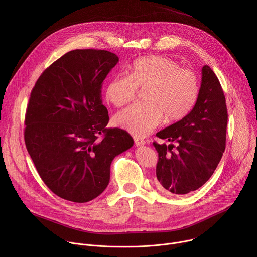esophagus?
<instances>
[{
	"label": "esophagus",
	"instance_id": "1",
	"mask_svg": "<svg viewBox=\"0 0 257 257\" xmlns=\"http://www.w3.org/2000/svg\"><path fill=\"white\" fill-rule=\"evenodd\" d=\"M134 142H135V144H136L137 146L143 145V144L145 143L144 139H142V138H140V137H137V136H135V137H134Z\"/></svg>",
	"mask_w": 257,
	"mask_h": 257
}]
</instances>
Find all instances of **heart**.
Masks as SVG:
<instances>
[{
  "instance_id": "b5f03b06",
  "label": "heart",
  "mask_w": 257,
  "mask_h": 257,
  "mask_svg": "<svg viewBox=\"0 0 257 257\" xmlns=\"http://www.w3.org/2000/svg\"><path fill=\"white\" fill-rule=\"evenodd\" d=\"M138 89H146L143 104H134L116 114L114 124L136 136H146L163 121L184 118L193 107L198 93V76L190 69L164 56L135 60L129 75L119 74L108 82L106 99L115 106L131 102Z\"/></svg>"
}]
</instances>
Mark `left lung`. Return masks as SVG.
I'll return each mask as SVG.
<instances>
[{
  "instance_id": "1",
  "label": "left lung",
  "mask_w": 257,
  "mask_h": 257,
  "mask_svg": "<svg viewBox=\"0 0 257 257\" xmlns=\"http://www.w3.org/2000/svg\"><path fill=\"white\" fill-rule=\"evenodd\" d=\"M227 122L222 85L211 68L205 65L192 111L157 133L159 138L177 143L175 146L154 142L159 154L158 188L168 194L183 195L205 184L225 152Z\"/></svg>"
}]
</instances>
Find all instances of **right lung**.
<instances>
[{
  "mask_svg": "<svg viewBox=\"0 0 257 257\" xmlns=\"http://www.w3.org/2000/svg\"><path fill=\"white\" fill-rule=\"evenodd\" d=\"M118 62L104 50L70 51L31 90L26 149L45 184L63 199L82 203L97 197L108 184L114 158L134 143L127 131L106 128L101 84Z\"/></svg>",
  "mask_w": 257,
  "mask_h": 257,
  "instance_id": "obj_1",
  "label": "right lung"
}]
</instances>
